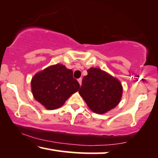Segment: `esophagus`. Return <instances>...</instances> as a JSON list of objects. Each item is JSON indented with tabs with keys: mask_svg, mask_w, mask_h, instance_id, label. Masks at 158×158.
<instances>
[{
	"mask_svg": "<svg viewBox=\"0 0 158 158\" xmlns=\"http://www.w3.org/2000/svg\"><path fill=\"white\" fill-rule=\"evenodd\" d=\"M77 81H78L79 84H80V85H82V78H79V79H77Z\"/></svg>",
	"mask_w": 158,
	"mask_h": 158,
	"instance_id": "obj_1",
	"label": "esophagus"
}]
</instances>
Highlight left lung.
Wrapping results in <instances>:
<instances>
[{"instance_id":"1","label":"left lung","mask_w":158,"mask_h":158,"mask_svg":"<svg viewBox=\"0 0 158 158\" xmlns=\"http://www.w3.org/2000/svg\"><path fill=\"white\" fill-rule=\"evenodd\" d=\"M79 90L93 112L103 114L115 108L122 98L123 87L117 78L98 68H90Z\"/></svg>"}]
</instances>
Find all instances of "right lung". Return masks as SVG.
<instances>
[{
    "mask_svg": "<svg viewBox=\"0 0 158 158\" xmlns=\"http://www.w3.org/2000/svg\"><path fill=\"white\" fill-rule=\"evenodd\" d=\"M31 93L36 100L47 110H53L64 105L80 85L73 77V71L64 65H50L36 73L31 81Z\"/></svg>",
    "mask_w": 158,
    "mask_h": 158,
    "instance_id": "obj_1",
    "label": "right lung"
}]
</instances>
